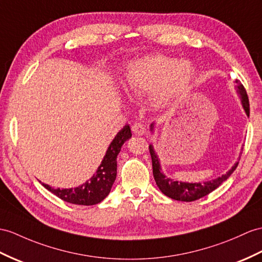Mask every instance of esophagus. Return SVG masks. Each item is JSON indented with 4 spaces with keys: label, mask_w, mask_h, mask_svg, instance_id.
<instances>
[{
    "label": "esophagus",
    "mask_w": 262,
    "mask_h": 262,
    "mask_svg": "<svg viewBox=\"0 0 262 262\" xmlns=\"http://www.w3.org/2000/svg\"><path fill=\"white\" fill-rule=\"evenodd\" d=\"M132 132L135 133V135H139V136H141V135H143V133L145 132V129H144V126H143V124H141V123H135L132 125Z\"/></svg>",
    "instance_id": "1"
}]
</instances>
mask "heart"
Returning a JSON list of instances; mask_svg holds the SVG:
<instances>
[{
  "instance_id": "heart-1",
  "label": "heart",
  "mask_w": 262,
  "mask_h": 262,
  "mask_svg": "<svg viewBox=\"0 0 262 262\" xmlns=\"http://www.w3.org/2000/svg\"><path fill=\"white\" fill-rule=\"evenodd\" d=\"M195 68L163 54L138 59L127 67L123 79L124 91L130 95L151 93L158 106L169 104L193 81Z\"/></svg>"
}]
</instances>
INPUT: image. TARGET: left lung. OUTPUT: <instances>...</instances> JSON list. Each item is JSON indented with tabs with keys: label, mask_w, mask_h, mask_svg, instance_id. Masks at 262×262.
<instances>
[{
	"label": "left lung",
	"mask_w": 262,
	"mask_h": 262,
	"mask_svg": "<svg viewBox=\"0 0 262 262\" xmlns=\"http://www.w3.org/2000/svg\"><path fill=\"white\" fill-rule=\"evenodd\" d=\"M237 83H238L237 90L240 95L242 106H244L247 116H249V113H250V106H249V99L246 92V89L238 81ZM152 130H153V123L151 124V131ZM149 150H150L151 160H152L153 177H155L157 186L161 190V192L163 194L178 201H187V202L194 201L209 194L210 192H212L213 190L218 188L222 182H225L228 178L232 174V172L235 170V168H237L239 164V161H237L234 163L233 167L227 172V173L222 174L221 177L216 178V179H213L211 181L195 182V183L174 181L170 179V178L165 177L161 172L160 161H159V158L157 156L155 149H153L152 144L149 145Z\"/></svg>",
	"instance_id": "left-lung-1"
}]
</instances>
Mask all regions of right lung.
Returning <instances> with one entry per match:
<instances>
[{"mask_svg": "<svg viewBox=\"0 0 262 262\" xmlns=\"http://www.w3.org/2000/svg\"><path fill=\"white\" fill-rule=\"evenodd\" d=\"M131 137V129L126 124L122 130L118 132V135L107 148L100 167L91 177V179L85 183L71 189H54L46 183H42L43 187L56 196H59L63 201L69 203L80 206L97 205L110 193L114 180L117 178V157L121 150V146Z\"/></svg>", "mask_w": 262, "mask_h": 262, "instance_id": "right-lung-1", "label": "right lung"}]
</instances>
